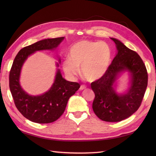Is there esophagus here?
<instances>
[{
    "label": "esophagus",
    "mask_w": 156,
    "mask_h": 156,
    "mask_svg": "<svg viewBox=\"0 0 156 156\" xmlns=\"http://www.w3.org/2000/svg\"><path fill=\"white\" fill-rule=\"evenodd\" d=\"M86 88H87V87H86L85 85H83V84H82V85H81V86H80V90H84V89H85Z\"/></svg>",
    "instance_id": "34e87169"
}]
</instances>
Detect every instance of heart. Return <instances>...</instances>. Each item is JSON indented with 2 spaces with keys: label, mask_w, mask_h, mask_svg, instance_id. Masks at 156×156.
<instances>
[{
  "label": "heart",
  "mask_w": 156,
  "mask_h": 156,
  "mask_svg": "<svg viewBox=\"0 0 156 156\" xmlns=\"http://www.w3.org/2000/svg\"><path fill=\"white\" fill-rule=\"evenodd\" d=\"M110 46L105 41L82 40L73 45L69 51V58L63 62L66 76L74 78L80 72L89 82L101 78L108 70L111 60Z\"/></svg>",
  "instance_id": "1"
}]
</instances>
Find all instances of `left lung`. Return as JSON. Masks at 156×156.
Instances as JSON below:
<instances>
[{"label": "left lung", "instance_id": "8db88e82", "mask_svg": "<svg viewBox=\"0 0 156 156\" xmlns=\"http://www.w3.org/2000/svg\"><path fill=\"white\" fill-rule=\"evenodd\" d=\"M111 39L115 43L118 52L105 74L91 83L95 94L92 109L102 121L119 122L129 117L140 108L147 87L148 75L137 53L117 39ZM124 70L131 72L132 85L127 94L117 95L112 86L118 73Z\"/></svg>", "mask_w": 156, "mask_h": 156}]
</instances>
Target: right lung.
Segmentation results:
<instances>
[{"label": "right lung", "mask_w": 156, "mask_h": 156, "mask_svg": "<svg viewBox=\"0 0 156 156\" xmlns=\"http://www.w3.org/2000/svg\"><path fill=\"white\" fill-rule=\"evenodd\" d=\"M64 39V37L45 39L26 46L19 51L13 61L9 73L10 90L16 108L29 121L37 123L55 121L64 113L69 97L80 87L78 82H69L63 78L59 69L51 88L40 96L29 95L20 86V72L28 56L36 51L54 49Z\"/></svg>", "instance_id": "1"}]
</instances>
